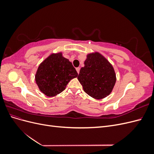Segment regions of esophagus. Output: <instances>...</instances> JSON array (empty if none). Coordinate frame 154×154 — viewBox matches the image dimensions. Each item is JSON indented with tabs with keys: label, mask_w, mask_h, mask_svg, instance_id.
<instances>
[{
	"label": "esophagus",
	"mask_w": 154,
	"mask_h": 154,
	"mask_svg": "<svg viewBox=\"0 0 154 154\" xmlns=\"http://www.w3.org/2000/svg\"><path fill=\"white\" fill-rule=\"evenodd\" d=\"M76 70L77 72L79 74V72H80V67H77V68L76 69Z\"/></svg>",
	"instance_id": "esophagus-1"
}]
</instances>
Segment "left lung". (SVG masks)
Returning <instances> with one entry per match:
<instances>
[{"label": "left lung", "instance_id": "left-lung-1", "mask_svg": "<svg viewBox=\"0 0 154 154\" xmlns=\"http://www.w3.org/2000/svg\"><path fill=\"white\" fill-rule=\"evenodd\" d=\"M85 66L81 68L78 80L83 91L96 100L103 99L112 91L116 82L114 69L99 52L87 54Z\"/></svg>", "mask_w": 154, "mask_h": 154}]
</instances>
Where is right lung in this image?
I'll return each instance as SVG.
<instances>
[{
  "label": "right lung",
  "mask_w": 154,
  "mask_h": 154,
  "mask_svg": "<svg viewBox=\"0 0 154 154\" xmlns=\"http://www.w3.org/2000/svg\"><path fill=\"white\" fill-rule=\"evenodd\" d=\"M78 73L72 63L62 52L53 53L40 63L35 74L39 90L48 97L59 94L66 89L68 83L76 78Z\"/></svg>",
  "instance_id": "right-lung-1"
}]
</instances>
